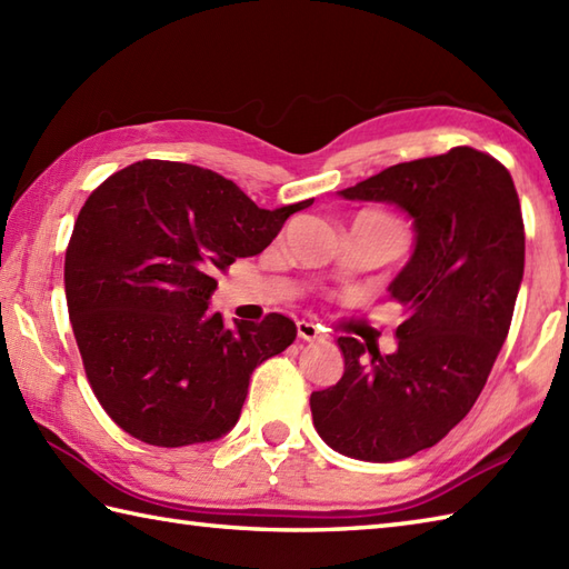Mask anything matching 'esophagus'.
Masks as SVG:
<instances>
[{"label": "esophagus", "mask_w": 569, "mask_h": 569, "mask_svg": "<svg viewBox=\"0 0 569 569\" xmlns=\"http://www.w3.org/2000/svg\"><path fill=\"white\" fill-rule=\"evenodd\" d=\"M298 337L300 340H306V342H316V340H322V330H320V325H316V322H310V320H298Z\"/></svg>", "instance_id": "esophagus-1"}]
</instances>
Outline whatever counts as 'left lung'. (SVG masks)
I'll use <instances>...</instances> for the list:
<instances>
[{
    "label": "left lung",
    "mask_w": 569,
    "mask_h": 569,
    "mask_svg": "<svg viewBox=\"0 0 569 569\" xmlns=\"http://www.w3.org/2000/svg\"><path fill=\"white\" fill-rule=\"evenodd\" d=\"M340 196L408 212L416 249L389 286L406 308L398 349L370 347L365 362V345L340 337L345 373L312 391V422L337 452L393 462L440 442L485 389L523 281L521 202L511 173L469 147L396 163Z\"/></svg>",
    "instance_id": "1"
}]
</instances>
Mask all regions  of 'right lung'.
<instances>
[{"label":"right lung","instance_id":"1","mask_svg":"<svg viewBox=\"0 0 569 569\" xmlns=\"http://www.w3.org/2000/svg\"><path fill=\"white\" fill-rule=\"evenodd\" d=\"M312 200L263 210L208 168L137 161L92 190L66 251V298L84 373L119 428L147 445L232 430L249 377L296 340L271 312L227 328L214 273L271 244Z\"/></svg>","mask_w":569,"mask_h":569}]
</instances>
